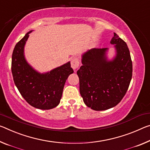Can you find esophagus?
<instances>
[{"label":"esophagus","instance_id":"1","mask_svg":"<svg viewBox=\"0 0 150 150\" xmlns=\"http://www.w3.org/2000/svg\"><path fill=\"white\" fill-rule=\"evenodd\" d=\"M71 65L73 69L76 70L79 67V61L77 58L73 57L71 61Z\"/></svg>","mask_w":150,"mask_h":150}]
</instances>
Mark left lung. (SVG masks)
Segmentation results:
<instances>
[{"label":"left lung","mask_w":150,"mask_h":150,"mask_svg":"<svg viewBox=\"0 0 150 150\" xmlns=\"http://www.w3.org/2000/svg\"><path fill=\"white\" fill-rule=\"evenodd\" d=\"M115 56L108 60V48L91 49L82 54L77 71L79 91L85 105L96 111L112 108L126 93L132 77V61L127 45L114 33L110 41Z\"/></svg>","instance_id":"obj_1"}]
</instances>
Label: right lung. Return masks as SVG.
Returning a JSON list of instances; mask_svg holds the SVG:
<instances>
[{
  "instance_id": "obj_1",
  "label": "right lung",
  "mask_w": 150,
  "mask_h": 150,
  "mask_svg": "<svg viewBox=\"0 0 150 150\" xmlns=\"http://www.w3.org/2000/svg\"><path fill=\"white\" fill-rule=\"evenodd\" d=\"M31 32H28L13 50L11 63L13 80L28 104L43 110L51 109L60 103L66 80L73 73V69L69 61L45 73L34 69L28 63L24 54L26 41Z\"/></svg>"
}]
</instances>
